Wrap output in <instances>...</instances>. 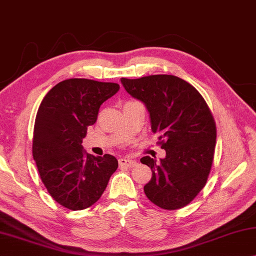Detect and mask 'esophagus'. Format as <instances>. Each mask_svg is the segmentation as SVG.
Instances as JSON below:
<instances>
[{
	"mask_svg": "<svg viewBox=\"0 0 256 256\" xmlns=\"http://www.w3.org/2000/svg\"><path fill=\"white\" fill-rule=\"evenodd\" d=\"M134 164H136V161L134 160L128 159V158H122V159H120V167L131 168Z\"/></svg>",
	"mask_w": 256,
	"mask_h": 256,
	"instance_id": "esophagus-1",
	"label": "esophagus"
}]
</instances>
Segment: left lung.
I'll return each mask as SVG.
<instances>
[{
	"instance_id": "8db88e82",
	"label": "left lung",
	"mask_w": 256,
	"mask_h": 256,
	"mask_svg": "<svg viewBox=\"0 0 256 256\" xmlns=\"http://www.w3.org/2000/svg\"><path fill=\"white\" fill-rule=\"evenodd\" d=\"M120 82L145 104L152 132L166 150L160 162L150 156L140 159L152 169V178L144 186L147 198L164 210L186 206L204 188L214 161L217 132L206 102L174 75L122 78Z\"/></svg>"
}]
</instances>
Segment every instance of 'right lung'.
<instances>
[{"mask_svg":"<svg viewBox=\"0 0 256 256\" xmlns=\"http://www.w3.org/2000/svg\"><path fill=\"white\" fill-rule=\"evenodd\" d=\"M118 90L120 84L112 82L68 78L46 94L39 106L32 154L50 195L70 210L95 204L118 168L114 156H90L81 145L100 106Z\"/></svg>","mask_w":256,"mask_h":256,"instance_id":"right-lung-1","label":"right lung"}]
</instances>
